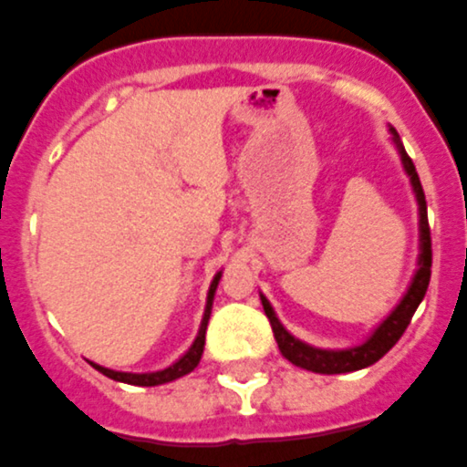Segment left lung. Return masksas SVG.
<instances>
[{
    "label": "left lung",
    "instance_id": "left-lung-1",
    "mask_svg": "<svg viewBox=\"0 0 467 467\" xmlns=\"http://www.w3.org/2000/svg\"><path fill=\"white\" fill-rule=\"evenodd\" d=\"M391 141L401 156V166L407 171L409 183H411V191L416 195V205H419V259H416V272L411 276V284H409L407 294L401 296V301L389 311V316L377 326L372 333H369L368 340H362L360 345H352V348H343V350H326V348H316V345H308L304 340H298L289 333V330L281 326V320L276 318L272 304L265 294H259L262 298V306H265V313L269 323H272L274 337H276V345H279L281 355L296 365V368L311 369V372H318V375H345V372H355V369L369 368L375 365L379 358H384L387 352L397 345L404 330H407L409 320L416 313L419 304L426 296V289H429V281H431V230H429V218H426V195H423L421 181H419V173H416L414 161L409 159V154L401 147V139L397 134L394 127H389Z\"/></svg>",
    "mask_w": 467,
    "mask_h": 467
}]
</instances>
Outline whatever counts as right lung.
I'll use <instances>...</instances> for the list:
<instances>
[{
  "instance_id": "obj_1",
  "label": "right lung",
  "mask_w": 467,
  "mask_h": 467,
  "mask_svg": "<svg viewBox=\"0 0 467 467\" xmlns=\"http://www.w3.org/2000/svg\"><path fill=\"white\" fill-rule=\"evenodd\" d=\"M220 276L223 272H218L210 281V289H208V301H205V313H202V320H201V328H198V336H195L193 345L188 348L181 358H178L173 365L163 369H156V372H117V369H109V368H102L98 362H90L92 368L102 372L105 377L109 379H115V382H124V384H137V387H159V384H166V382H173L178 377L188 375V372H193L198 368V362L202 358V348H205V330H208V320H210V311H213V298H215V291H218V284H220Z\"/></svg>"
}]
</instances>
